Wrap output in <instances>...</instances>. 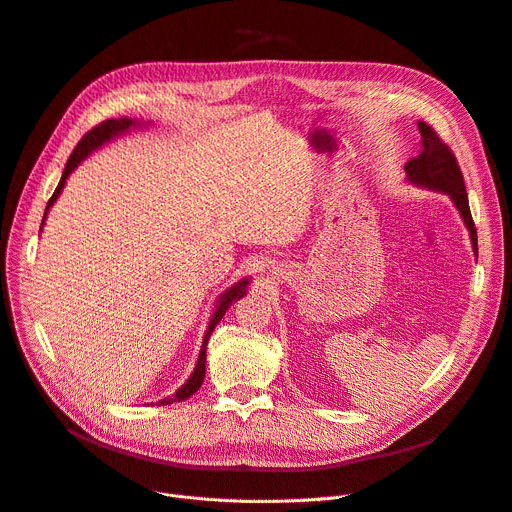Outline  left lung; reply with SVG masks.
Segmentation results:
<instances>
[{
	"label": "left lung",
	"instance_id": "8db88e82",
	"mask_svg": "<svg viewBox=\"0 0 512 512\" xmlns=\"http://www.w3.org/2000/svg\"><path fill=\"white\" fill-rule=\"evenodd\" d=\"M419 133H421V154L406 162L404 166L406 177L415 185L448 193L471 233L473 250L477 252V229L469 208L465 179H462L456 156L442 141V137L435 133V129L423 123V120H419Z\"/></svg>",
	"mask_w": 512,
	"mask_h": 512
}]
</instances>
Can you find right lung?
<instances>
[{"instance_id": "add662e5", "label": "right lung", "mask_w": 512, "mask_h": 512, "mask_svg": "<svg viewBox=\"0 0 512 512\" xmlns=\"http://www.w3.org/2000/svg\"><path fill=\"white\" fill-rule=\"evenodd\" d=\"M133 125H135V120H131V118H127V116H125V118H108V120H104V123H100L97 127H93L91 131H87V133L81 137V141L77 143V148L72 150V154H70V158H68V162H66V166H64L62 179H60V183H58V187H56V191H54V196L50 198V202H47V210H50V206L58 200V196H60V191H62V187H64V183H66V179H68V175L72 173V170L77 168V164H79L87 154H91L95 148H100V145H104V143L110 141L112 137L129 131V127H133ZM47 210H45V214H47ZM45 214H43V223H45ZM248 283H250L248 279H241L237 285H233V287L227 291V294L221 296V300H218V306H216V310H214V314H212L208 331H206V335H204V342H202V350H200V358H198L196 369H193L191 377L187 379V383H183V387H179L173 396L160 400L158 404L181 402V400H187L189 396H193V394L198 392L202 381H204V375H206V346H208V339H210L214 327H216L218 323H221L223 314L229 310V306H231L233 302H237L243 294H246Z\"/></svg>"}]
</instances>
